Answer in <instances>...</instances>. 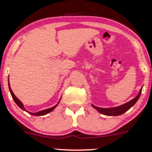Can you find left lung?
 <instances>
[{
	"mask_svg": "<svg viewBox=\"0 0 152 152\" xmlns=\"http://www.w3.org/2000/svg\"><path fill=\"white\" fill-rule=\"evenodd\" d=\"M141 92H142V88H140L138 94L134 97V98L132 99V100H130V101L128 102V103H125V104L121 105V106H117V107L106 108V109H104V108L97 107V106H94V105H91V106H92L93 108L97 109L100 113L103 114V115H109V116H118V115H122V114L125 113L126 112H127L130 108H132V106L136 103V102L137 101L140 96Z\"/></svg>",
	"mask_w": 152,
	"mask_h": 152,
	"instance_id": "left-lung-1",
	"label": "left lung"
}]
</instances>
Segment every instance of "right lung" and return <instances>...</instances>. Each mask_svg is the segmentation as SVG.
Instances as JSON below:
<instances>
[{
  "label": "right lung",
  "instance_id": "right-lung-1",
  "mask_svg": "<svg viewBox=\"0 0 152 152\" xmlns=\"http://www.w3.org/2000/svg\"><path fill=\"white\" fill-rule=\"evenodd\" d=\"M9 88H10V93H11V94H12V97L13 100H14V101L15 102L16 104H17L18 106L20 108V109H23V110L26 111V112H28V113L30 114V115H34V116H42V115H46V114L49 113V112H52V111H53L54 109H55V108L57 107V106H58V104H57L56 106H53V107L49 108V109H45V110H43V111H40V112H35V113H32V112H28V111H27L26 109H25L24 106H23V103H21V101H20V100H19L18 98H17V97H16V96L15 95L14 93H13V91H12L11 87H10V82H9ZM59 102H60V101H59Z\"/></svg>",
  "mask_w": 152,
  "mask_h": 152
}]
</instances>
